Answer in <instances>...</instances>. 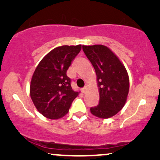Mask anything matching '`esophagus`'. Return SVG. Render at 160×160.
<instances>
[{
  "label": "esophagus",
  "instance_id": "obj_1",
  "mask_svg": "<svg viewBox=\"0 0 160 160\" xmlns=\"http://www.w3.org/2000/svg\"><path fill=\"white\" fill-rule=\"evenodd\" d=\"M87 87H84V88H82V92L83 93H85L87 92Z\"/></svg>",
  "mask_w": 160,
  "mask_h": 160
}]
</instances>
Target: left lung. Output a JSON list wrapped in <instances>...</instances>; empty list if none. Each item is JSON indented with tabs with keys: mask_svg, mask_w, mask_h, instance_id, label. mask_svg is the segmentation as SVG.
I'll return each mask as SVG.
<instances>
[{
	"mask_svg": "<svg viewBox=\"0 0 160 160\" xmlns=\"http://www.w3.org/2000/svg\"><path fill=\"white\" fill-rule=\"evenodd\" d=\"M83 51L95 68L100 102L90 108L92 115L108 119L120 111L126 103L130 88L128 71L119 58L101 44L82 46Z\"/></svg>",
	"mask_w": 160,
	"mask_h": 160,
	"instance_id": "left-lung-1",
	"label": "left lung"
}]
</instances>
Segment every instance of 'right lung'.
Instances as JSON below:
<instances>
[{"mask_svg":"<svg viewBox=\"0 0 160 160\" xmlns=\"http://www.w3.org/2000/svg\"><path fill=\"white\" fill-rule=\"evenodd\" d=\"M82 45L54 48L37 65L30 85L34 106L43 117L58 119L66 115L79 92L73 90L66 72Z\"/></svg>","mask_w":160,"mask_h":160,"instance_id":"1","label":"right lung"}]
</instances>
